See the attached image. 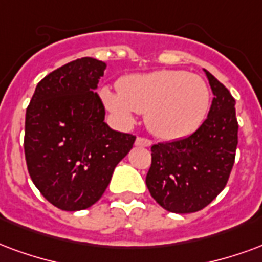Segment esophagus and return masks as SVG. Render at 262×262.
<instances>
[{"instance_id": "obj_1", "label": "esophagus", "mask_w": 262, "mask_h": 262, "mask_svg": "<svg viewBox=\"0 0 262 262\" xmlns=\"http://www.w3.org/2000/svg\"><path fill=\"white\" fill-rule=\"evenodd\" d=\"M136 146L139 147H151L152 146V141L146 139V137H137L136 143H135Z\"/></svg>"}]
</instances>
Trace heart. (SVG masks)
<instances>
[{
	"label": "heart",
	"instance_id": "1",
	"mask_svg": "<svg viewBox=\"0 0 262 262\" xmlns=\"http://www.w3.org/2000/svg\"><path fill=\"white\" fill-rule=\"evenodd\" d=\"M100 94L122 125H132L136 112L146 114L148 129L164 140L194 133L211 102L210 87L203 77L168 69L129 75L119 82L118 92L104 87Z\"/></svg>",
	"mask_w": 262,
	"mask_h": 262
}]
</instances>
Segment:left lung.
<instances>
[{
    "instance_id": "left-lung-1",
    "label": "left lung",
    "mask_w": 262,
    "mask_h": 262,
    "mask_svg": "<svg viewBox=\"0 0 262 262\" xmlns=\"http://www.w3.org/2000/svg\"><path fill=\"white\" fill-rule=\"evenodd\" d=\"M214 100L189 137L151 147L150 194L169 212L190 214L210 204L228 183L237 147V119L229 90L205 71Z\"/></svg>"
}]
</instances>
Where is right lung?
Returning a JSON list of instances; mask_svg holds the SVG:
<instances>
[{
	"label": "right lung",
	"mask_w": 262,
	"mask_h": 262,
	"mask_svg": "<svg viewBox=\"0 0 262 262\" xmlns=\"http://www.w3.org/2000/svg\"><path fill=\"white\" fill-rule=\"evenodd\" d=\"M105 62L84 57L38 83L26 110L25 157L40 193L63 211L101 199L136 136L112 130L96 93Z\"/></svg>",
	"instance_id": "right-lung-1"
}]
</instances>
